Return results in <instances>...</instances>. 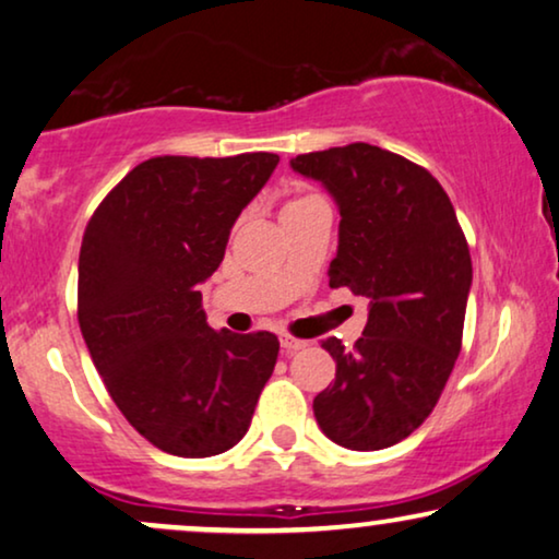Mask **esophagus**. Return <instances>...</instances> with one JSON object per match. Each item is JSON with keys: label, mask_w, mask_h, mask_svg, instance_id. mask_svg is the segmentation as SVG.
<instances>
[{"label": "esophagus", "mask_w": 559, "mask_h": 559, "mask_svg": "<svg viewBox=\"0 0 559 559\" xmlns=\"http://www.w3.org/2000/svg\"><path fill=\"white\" fill-rule=\"evenodd\" d=\"M281 347H284V353H296V349L307 347V342L296 340V337H288V334H281Z\"/></svg>", "instance_id": "34e87169"}]
</instances>
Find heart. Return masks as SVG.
<instances>
[{"label":"heart","mask_w":559,"mask_h":559,"mask_svg":"<svg viewBox=\"0 0 559 559\" xmlns=\"http://www.w3.org/2000/svg\"><path fill=\"white\" fill-rule=\"evenodd\" d=\"M307 199H311V197H307ZM307 199H296V202H292V204H286V206H294V204H301V202H307Z\"/></svg>","instance_id":"heart-1"}]
</instances>
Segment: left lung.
Returning a JSON list of instances; mask_svg holds the SVG:
<instances>
[{"label": "left lung", "instance_id": "obj_1", "mask_svg": "<svg viewBox=\"0 0 559 559\" xmlns=\"http://www.w3.org/2000/svg\"><path fill=\"white\" fill-rule=\"evenodd\" d=\"M292 168L340 212L330 286L366 296L368 324L314 399L319 429L347 450L406 440L427 419L463 345L473 263L450 197L427 168L368 143L296 155Z\"/></svg>", "mask_w": 559, "mask_h": 559}]
</instances>
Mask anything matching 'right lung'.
Returning <instances> with one entry per match:
<instances>
[{"mask_svg":"<svg viewBox=\"0 0 559 559\" xmlns=\"http://www.w3.org/2000/svg\"><path fill=\"white\" fill-rule=\"evenodd\" d=\"M275 166V153L160 155L132 168L86 225L81 334L124 419L168 455L235 448L275 368L278 337L212 330L199 292Z\"/></svg>","mask_w":559,"mask_h":559,"instance_id":"add662e5","label":"right lung"}]
</instances>
